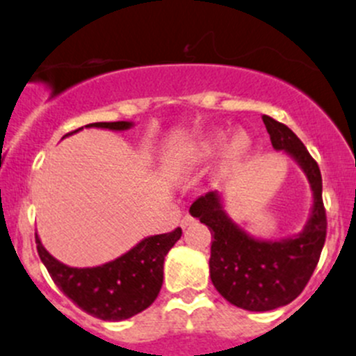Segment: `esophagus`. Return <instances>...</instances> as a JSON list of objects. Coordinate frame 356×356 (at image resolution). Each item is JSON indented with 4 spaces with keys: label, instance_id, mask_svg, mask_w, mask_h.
Returning <instances> with one entry per match:
<instances>
[{
    "label": "esophagus",
    "instance_id": "34e87169",
    "mask_svg": "<svg viewBox=\"0 0 356 356\" xmlns=\"http://www.w3.org/2000/svg\"><path fill=\"white\" fill-rule=\"evenodd\" d=\"M193 220H195V219H193L191 216H184V217H182V219H181V226H182V227H188V226H191V224H193Z\"/></svg>",
    "mask_w": 356,
    "mask_h": 356
}]
</instances>
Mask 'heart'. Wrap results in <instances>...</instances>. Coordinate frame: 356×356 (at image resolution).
<instances>
[{"label":"heart","instance_id":"heart-1","mask_svg":"<svg viewBox=\"0 0 356 356\" xmlns=\"http://www.w3.org/2000/svg\"><path fill=\"white\" fill-rule=\"evenodd\" d=\"M227 143L230 144L229 147L227 146ZM226 147V163L236 165L238 161H241L250 153L252 140L247 134L240 132L229 143V132L213 130V132L207 134V136H203L202 139L193 144L191 149L188 151V158L193 163H207V161L216 160Z\"/></svg>","mask_w":356,"mask_h":356}]
</instances>
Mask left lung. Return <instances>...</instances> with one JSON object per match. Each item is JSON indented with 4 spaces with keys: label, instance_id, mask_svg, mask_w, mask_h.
<instances>
[{
    "label": "left lung",
    "instance_id": "obj_1",
    "mask_svg": "<svg viewBox=\"0 0 356 356\" xmlns=\"http://www.w3.org/2000/svg\"><path fill=\"white\" fill-rule=\"evenodd\" d=\"M262 122L275 149L285 151L301 167L312 188V212L301 233L282 240L252 236L227 216L219 191H209L189 207V213L212 233L209 266L213 287L247 312H270L294 301L318 264L327 234L318 165L287 125L271 116H262Z\"/></svg>",
    "mask_w": 356,
    "mask_h": 356
}]
</instances>
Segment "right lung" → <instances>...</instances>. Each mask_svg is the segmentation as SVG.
I'll return each mask as SVG.
<instances>
[{
  "mask_svg": "<svg viewBox=\"0 0 356 356\" xmlns=\"http://www.w3.org/2000/svg\"><path fill=\"white\" fill-rule=\"evenodd\" d=\"M85 127L123 132L132 129L134 123L101 122ZM81 129L65 134L64 137ZM181 234L182 229L177 227L172 233L147 236L115 261L94 268H72L57 261L43 247L38 234L36 248L51 280L78 308L104 322H120L149 308L158 298L163 284L165 255Z\"/></svg>",
  "mask_w": 356,
  "mask_h": 356,
  "instance_id": "1",
  "label": "right lung"
}]
</instances>
